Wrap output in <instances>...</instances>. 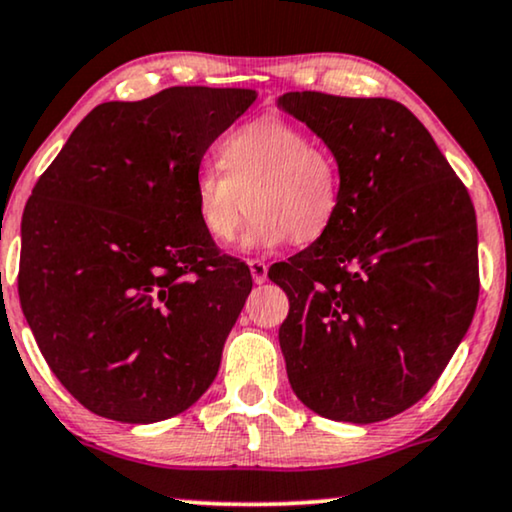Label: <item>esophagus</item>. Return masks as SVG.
Returning <instances> with one entry per match:
<instances>
[{
	"instance_id": "esophagus-1",
	"label": "esophagus",
	"mask_w": 512,
	"mask_h": 512,
	"mask_svg": "<svg viewBox=\"0 0 512 512\" xmlns=\"http://www.w3.org/2000/svg\"><path fill=\"white\" fill-rule=\"evenodd\" d=\"M248 267H250L252 281H255L257 286H262V283L267 281V264L260 262V260H250V262H248Z\"/></svg>"
}]
</instances>
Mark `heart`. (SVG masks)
Wrapping results in <instances>:
<instances>
[{
  "label": "heart",
  "mask_w": 512,
  "mask_h": 512,
  "mask_svg": "<svg viewBox=\"0 0 512 512\" xmlns=\"http://www.w3.org/2000/svg\"><path fill=\"white\" fill-rule=\"evenodd\" d=\"M219 165L224 173L203 167L193 179L198 224L215 243L234 241L245 196L252 215L241 238L245 252L319 241L338 217V163L295 122L276 115L245 122L219 144Z\"/></svg>",
  "instance_id": "1"
}]
</instances>
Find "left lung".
I'll list each match as a JSON object with an SVG mask.
<instances>
[{
	"mask_svg": "<svg viewBox=\"0 0 512 512\" xmlns=\"http://www.w3.org/2000/svg\"><path fill=\"white\" fill-rule=\"evenodd\" d=\"M276 106L333 153L331 229L269 278L297 399L323 418L378 423L430 392L468 333L480 293L472 200L435 139L390 99L288 92Z\"/></svg>",
	"mask_w": 512,
	"mask_h": 512,
	"instance_id": "1",
	"label": "left lung"
}]
</instances>
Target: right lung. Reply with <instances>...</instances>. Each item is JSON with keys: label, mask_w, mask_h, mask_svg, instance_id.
<instances>
[{"label": "right lung", "mask_w": 512, "mask_h": 512, "mask_svg": "<svg viewBox=\"0 0 512 512\" xmlns=\"http://www.w3.org/2000/svg\"><path fill=\"white\" fill-rule=\"evenodd\" d=\"M255 99L172 87L101 103L32 189L21 307L51 371L96 416L158 423L215 380L252 276L200 229L193 179Z\"/></svg>", "instance_id": "obj_1"}]
</instances>
